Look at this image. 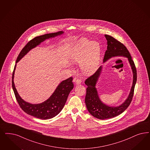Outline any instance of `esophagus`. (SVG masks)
<instances>
[{
	"mask_svg": "<svg viewBox=\"0 0 150 150\" xmlns=\"http://www.w3.org/2000/svg\"><path fill=\"white\" fill-rule=\"evenodd\" d=\"M75 80V83L76 85H79L81 83V80L79 79H74Z\"/></svg>",
	"mask_w": 150,
	"mask_h": 150,
	"instance_id": "esophagus-1",
	"label": "esophagus"
}]
</instances>
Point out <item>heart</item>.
<instances>
[{
    "mask_svg": "<svg viewBox=\"0 0 150 150\" xmlns=\"http://www.w3.org/2000/svg\"><path fill=\"white\" fill-rule=\"evenodd\" d=\"M100 55L101 48L97 42L82 38L73 45L68 58L71 63L79 64L83 74L91 76L98 68Z\"/></svg>",
    "mask_w": 150,
    "mask_h": 150,
    "instance_id": "b5f03b06",
    "label": "heart"
}]
</instances>
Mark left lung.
Listing matches in <instances>:
<instances>
[{"mask_svg": "<svg viewBox=\"0 0 150 150\" xmlns=\"http://www.w3.org/2000/svg\"><path fill=\"white\" fill-rule=\"evenodd\" d=\"M105 36L107 40V49L104 56L103 63L107 61L112 57H126L132 69L133 73V82L126 100L121 105L114 107L107 105L102 102L100 100L96 87V84L102 71V66L97 69L94 74L85 81V84L87 86L85 97V103L87 108L91 115L100 120H106L117 116L127 108L132 100L134 86L137 81L136 68L129 52L126 47L110 35L105 34Z\"/></svg>", "mask_w": 150, "mask_h": 150, "instance_id": "left-lung-1", "label": "left lung"}]
</instances>
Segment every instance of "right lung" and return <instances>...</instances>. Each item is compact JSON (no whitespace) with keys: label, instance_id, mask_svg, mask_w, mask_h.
Listing matches in <instances>:
<instances>
[{"label":"right lung","instance_id":"right-lung-1","mask_svg":"<svg viewBox=\"0 0 150 150\" xmlns=\"http://www.w3.org/2000/svg\"><path fill=\"white\" fill-rule=\"evenodd\" d=\"M64 33V32L59 31L56 33L46 34L35 37L30 40L21 50L17 57L16 64L12 76V88L14 92L17 102L21 108L28 115L42 120H48L53 118L63 109L67 101L68 96L70 92L72 90L74 85L72 82L73 78L70 77L63 81L57 87L54 92L52 93L50 97L42 103L38 104H32L23 100L18 94L17 89L15 87L14 82V73L16 68L17 63L23 57L25 56L28 52L40 45L46 39L54 38L57 36L61 35Z\"/></svg>","mask_w":150,"mask_h":150}]
</instances>
